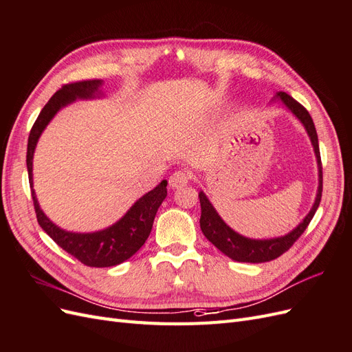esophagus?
Returning a JSON list of instances; mask_svg holds the SVG:
<instances>
[{
	"label": "esophagus",
	"mask_w": 352,
	"mask_h": 352,
	"mask_svg": "<svg viewBox=\"0 0 352 352\" xmlns=\"http://www.w3.org/2000/svg\"><path fill=\"white\" fill-rule=\"evenodd\" d=\"M189 173L184 172V170H177L172 176L168 177V185L172 189H179V188H184L188 185L189 182Z\"/></svg>",
	"instance_id": "34e87169"
}]
</instances>
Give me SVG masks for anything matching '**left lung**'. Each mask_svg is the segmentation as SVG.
Masks as SVG:
<instances>
[{"label": "left lung", "mask_w": 352, "mask_h": 352, "mask_svg": "<svg viewBox=\"0 0 352 352\" xmlns=\"http://www.w3.org/2000/svg\"><path fill=\"white\" fill-rule=\"evenodd\" d=\"M272 102H280L283 104L287 111H291L298 122H300L304 129L310 138V142L313 145V151L317 162V172H318V186L313 206L308 211V214L302 219L300 225H296L291 232L286 235L274 236L267 239H254L243 236L236 230H233L228 223L220 217L214 206L206 195L204 190H199V202H201V219L199 226L204 236L214 245V247L221 251L229 258L239 261V263H265L272 261L274 258L280 257V255L292 247V243L302 235V232L307 229L308 223L311 221L314 212L318 208L322 199V189H323V176H322V160H320V150H318V138L316 127L313 123L311 116L302 107L300 102H296L291 95L286 92H278V95L272 100Z\"/></svg>", "instance_id": "obj_1"}]
</instances>
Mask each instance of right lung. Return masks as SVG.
I'll use <instances>...</instances> for the list:
<instances>
[{"label": "right lung", "instance_id": "add662e5", "mask_svg": "<svg viewBox=\"0 0 352 352\" xmlns=\"http://www.w3.org/2000/svg\"><path fill=\"white\" fill-rule=\"evenodd\" d=\"M102 85L104 80L97 79L69 83L52 95L32 127L26 154L29 184L32 186V198H34L39 226L58 247L89 267H113V265L129 260L150 236L157 210L167 197V180H162L150 192L136 199L132 207L111 226L87 233L61 229L42 211L34 189V173H32L39 138L47 129L50 122L54 119V116L72 102L78 100L105 98Z\"/></svg>", "mask_w": 352, "mask_h": 352}]
</instances>
